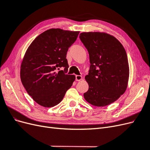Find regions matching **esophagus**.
Returning a JSON list of instances; mask_svg holds the SVG:
<instances>
[{
    "instance_id": "34e87169",
    "label": "esophagus",
    "mask_w": 150,
    "mask_h": 150,
    "mask_svg": "<svg viewBox=\"0 0 150 150\" xmlns=\"http://www.w3.org/2000/svg\"><path fill=\"white\" fill-rule=\"evenodd\" d=\"M82 79V76H80V75H76V80L77 81H79Z\"/></svg>"
}]
</instances>
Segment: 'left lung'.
<instances>
[{"instance_id": "obj_1", "label": "left lung", "mask_w": 150, "mask_h": 150, "mask_svg": "<svg viewBox=\"0 0 150 150\" xmlns=\"http://www.w3.org/2000/svg\"><path fill=\"white\" fill-rule=\"evenodd\" d=\"M79 38L89 52L91 64L85 76L89 89L84 98L93 106H108L128 86L129 69L125 49L116 38L105 33H82Z\"/></svg>"}]
</instances>
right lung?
<instances>
[{
    "label": "right lung",
    "mask_w": 150,
    "mask_h": 150,
    "mask_svg": "<svg viewBox=\"0 0 150 150\" xmlns=\"http://www.w3.org/2000/svg\"><path fill=\"white\" fill-rule=\"evenodd\" d=\"M79 31L50 29L39 35L27 49L20 76L27 92L39 105L56 106L74 81V75L67 74L66 54ZM61 67L64 70L55 72Z\"/></svg>",
    "instance_id": "add662e5"
}]
</instances>
